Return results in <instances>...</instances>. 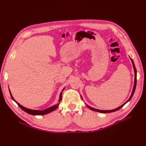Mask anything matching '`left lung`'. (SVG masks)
I'll return each mask as SVG.
<instances>
[{
    "instance_id": "left-lung-1",
    "label": "left lung",
    "mask_w": 146,
    "mask_h": 146,
    "mask_svg": "<svg viewBox=\"0 0 146 146\" xmlns=\"http://www.w3.org/2000/svg\"><path fill=\"white\" fill-rule=\"evenodd\" d=\"M130 60L131 61V63H132V64H133V69H134V72H135V80H134V85H133V91H132L131 92V96L130 97V98L128 99L127 101H126L125 102L122 104V105H121L120 107H119L115 109L114 110H98V109H96L94 108H92L91 107H90V106L86 104V105L87 106L88 108H89L90 110H92V111H97V112H99V113H112V112H114V111H117V110H119V109H121L123 105H124L125 104H127L128 102H129L130 100V99H131L132 96H133L134 92H135V89H136V74H137V72H136V68H135V64H134V62L133 60H132L131 58H130ZM81 98L82 99H83L82 98V96H81Z\"/></svg>"
}]
</instances>
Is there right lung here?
Listing matches in <instances>:
<instances>
[{"instance_id":"add662e5","label":"right lung","mask_w":146,"mask_h":146,"mask_svg":"<svg viewBox=\"0 0 146 146\" xmlns=\"http://www.w3.org/2000/svg\"><path fill=\"white\" fill-rule=\"evenodd\" d=\"M64 88L63 89L62 91L61 92V93L60 94V98H59V100H58V104H56L52 106V107L48 108H46L45 110H32V109H29V108H25L24 107H23V105H21V104H19L18 102H17L15 100V99L13 98V97L11 93V91L9 89V91H10V95H11V97L12 99L14 100L15 102L18 105L19 107L23 110H24V111L26 113H27L28 114H32V115H44V114H48L49 113L53 111H54L55 110H56L57 108H58V107L59 106V104H60V101L61 100V99H62V92L63 91H64Z\"/></svg>"}]
</instances>
